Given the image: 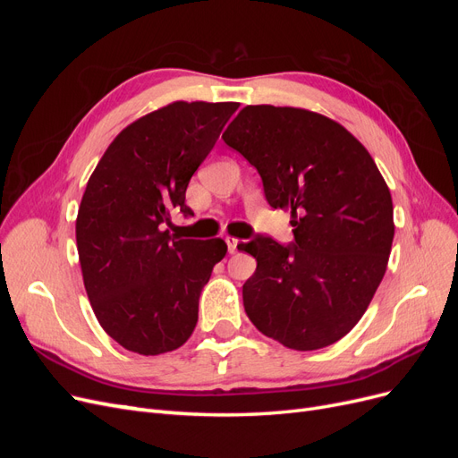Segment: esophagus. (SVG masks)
Here are the masks:
<instances>
[{
  "label": "esophagus",
  "instance_id": "obj_1",
  "mask_svg": "<svg viewBox=\"0 0 458 458\" xmlns=\"http://www.w3.org/2000/svg\"><path fill=\"white\" fill-rule=\"evenodd\" d=\"M225 242H227V250H229V254H234V252H237V248H239V244H241V241H239V239H234V237H225Z\"/></svg>",
  "mask_w": 458,
  "mask_h": 458
}]
</instances>
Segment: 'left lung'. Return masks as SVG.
Returning <instances> with one entry per match:
<instances>
[{
  "label": "left lung",
  "mask_w": 458,
  "mask_h": 458,
  "mask_svg": "<svg viewBox=\"0 0 458 458\" xmlns=\"http://www.w3.org/2000/svg\"><path fill=\"white\" fill-rule=\"evenodd\" d=\"M221 137L294 227L293 244L258 234L241 246L258 261L242 286L246 315L284 348H327L359 323L386 273L390 189L348 130L306 108L244 106Z\"/></svg>",
  "instance_id": "left-lung-1"
}]
</instances>
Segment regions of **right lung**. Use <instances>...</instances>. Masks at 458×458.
<instances>
[{
  "label": "right lung",
  "mask_w": 458,
  "mask_h": 458,
  "mask_svg": "<svg viewBox=\"0 0 458 458\" xmlns=\"http://www.w3.org/2000/svg\"><path fill=\"white\" fill-rule=\"evenodd\" d=\"M239 103L162 106L123 128L93 170L76 217L84 286L97 321L122 348L160 355L183 345L221 239L172 237L170 212Z\"/></svg>",
  "instance_id": "add662e5"
}]
</instances>
